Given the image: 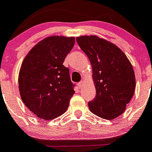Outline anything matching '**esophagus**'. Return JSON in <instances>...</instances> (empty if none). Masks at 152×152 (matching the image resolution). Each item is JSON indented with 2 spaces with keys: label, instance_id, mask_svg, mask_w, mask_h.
<instances>
[{
  "label": "esophagus",
  "instance_id": "esophagus-1",
  "mask_svg": "<svg viewBox=\"0 0 152 152\" xmlns=\"http://www.w3.org/2000/svg\"><path fill=\"white\" fill-rule=\"evenodd\" d=\"M83 84H84V82H83V81H81V82H80V83H78V87H80V88H81V87H83Z\"/></svg>",
  "mask_w": 152,
  "mask_h": 152
}]
</instances>
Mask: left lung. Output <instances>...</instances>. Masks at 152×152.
Listing matches in <instances>:
<instances>
[{"mask_svg":"<svg viewBox=\"0 0 152 152\" xmlns=\"http://www.w3.org/2000/svg\"><path fill=\"white\" fill-rule=\"evenodd\" d=\"M76 41L92 65L96 97L89 102L90 110L102 119H115L126 110L136 87L130 61L116 45L97 36H81Z\"/></svg>","mask_w":152,"mask_h":152,"instance_id":"obj_1","label":"left lung"}]
</instances>
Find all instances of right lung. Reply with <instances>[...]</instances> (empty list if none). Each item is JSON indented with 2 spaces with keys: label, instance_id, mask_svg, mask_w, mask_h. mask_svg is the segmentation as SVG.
Segmentation results:
<instances>
[{
  "label": "right lung",
  "instance_id": "add662e5",
  "mask_svg": "<svg viewBox=\"0 0 152 152\" xmlns=\"http://www.w3.org/2000/svg\"><path fill=\"white\" fill-rule=\"evenodd\" d=\"M75 44V37L52 36L29 50L21 65L18 88L23 103L42 119L50 120L67 111L74 84L65 57Z\"/></svg>",
  "mask_w": 152,
  "mask_h": 152
}]
</instances>
